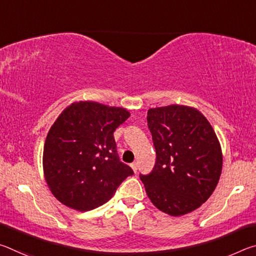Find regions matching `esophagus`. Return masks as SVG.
<instances>
[{"label": "esophagus", "mask_w": 256, "mask_h": 256, "mask_svg": "<svg viewBox=\"0 0 256 256\" xmlns=\"http://www.w3.org/2000/svg\"><path fill=\"white\" fill-rule=\"evenodd\" d=\"M131 167H132L133 172H136V170H138V162H132V164H131Z\"/></svg>", "instance_id": "esophagus-1"}]
</instances>
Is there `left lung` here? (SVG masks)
<instances>
[{
	"label": "left lung",
	"mask_w": 256,
	"mask_h": 256,
	"mask_svg": "<svg viewBox=\"0 0 256 256\" xmlns=\"http://www.w3.org/2000/svg\"><path fill=\"white\" fill-rule=\"evenodd\" d=\"M146 120L156 164L140 180L151 202L174 216L198 209L222 174V148L214 128L196 108L180 105L151 108Z\"/></svg>",
	"instance_id": "obj_1"
}]
</instances>
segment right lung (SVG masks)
I'll return each instance as SVG.
<instances>
[{
    "label": "right lung",
    "mask_w": 256,
    "mask_h": 256,
    "mask_svg": "<svg viewBox=\"0 0 256 256\" xmlns=\"http://www.w3.org/2000/svg\"><path fill=\"white\" fill-rule=\"evenodd\" d=\"M130 118L124 108L94 102L66 107L47 134L42 166L52 193L72 209L102 206L132 168L120 160L114 132Z\"/></svg>",
    "instance_id": "add662e5"
}]
</instances>
